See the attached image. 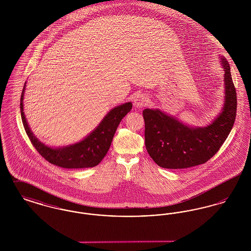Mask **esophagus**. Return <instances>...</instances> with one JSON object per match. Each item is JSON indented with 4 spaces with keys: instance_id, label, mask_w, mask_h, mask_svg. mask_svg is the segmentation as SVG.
Returning <instances> with one entry per match:
<instances>
[{
    "instance_id": "esophagus-1",
    "label": "esophagus",
    "mask_w": 251,
    "mask_h": 251,
    "mask_svg": "<svg viewBox=\"0 0 251 251\" xmlns=\"http://www.w3.org/2000/svg\"><path fill=\"white\" fill-rule=\"evenodd\" d=\"M149 102V98L146 95L137 96L134 100V104L136 107H144L148 104Z\"/></svg>"
}]
</instances>
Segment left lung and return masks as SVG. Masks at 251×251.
<instances>
[{
	"label": "left lung",
	"instance_id": "obj_1",
	"mask_svg": "<svg viewBox=\"0 0 251 251\" xmlns=\"http://www.w3.org/2000/svg\"><path fill=\"white\" fill-rule=\"evenodd\" d=\"M224 68L225 103L222 113L204 128H190L160 110L145 109V144L159 167L180 169L205 164L219 151L231 131L237 111L236 89L228 62Z\"/></svg>",
	"mask_w": 251,
	"mask_h": 251
}]
</instances>
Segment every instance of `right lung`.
<instances>
[{"instance_id": "obj_1", "label": "right lung", "mask_w": 251, "mask_h": 251, "mask_svg": "<svg viewBox=\"0 0 251 251\" xmlns=\"http://www.w3.org/2000/svg\"><path fill=\"white\" fill-rule=\"evenodd\" d=\"M25 84L26 83L21 96V115L25 131L40 155L50 164L63 168H85L99 165L108 152L120 121L132 107L131 102H126L112 109L100 125L84 140L68 147L52 149L39 142L27 124L23 102Z\"/></svg>"}]
</instances>
